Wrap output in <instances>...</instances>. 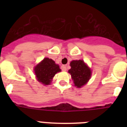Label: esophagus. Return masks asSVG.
I'll list each match as a JSON object with an SVG mask.
<instances>
[{
    "label": "esophagus",
    "instance_id": "1",
    "mask_svg": "<svg viewBox=\"0 0 127 127\" xmlns=\"http://www.w3.org/2000/svg\"><path fill=\"white\" fill-rule=\"evenodd\" d=\"M61 70L63 71H66V66L64 65H62L61 66Z\"/></svg>",
    "mask_w": 127,
    "mask_h": 127
}]
</instances>
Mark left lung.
<instances>
[{
  "label": "left lung",
  "mask_w": 127,
  "mask_h": 127,
  "mask_svg": "<svg viewBox=\"0 0 127 127\" xmlns=\"http://www.w3.org/2000/svg\"><path fill=\"white\" fill-rule=\"evenodd\" d=\"M70 65L71 68L68 70V72L71 74L74 86L77 88H81L90 78L92 75L90 68L82 60L72 61Z\"/></svg>",
  "instance_id": "1"
}]
</instances>
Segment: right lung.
Wrapping results in <instances>:
<instances>
[{"label": "right lung", "mask_w": 127, "mask_h": 127, "mask_svg": "<svg viewBox=\"0 0 127 127\" xmlns=\"http://www.w3.org/2000/svg\"><path fill=\"white\" fill-rule=\"evenodd\" d=\"M61 70L59 66L53 60L49 58H45L34 68L37 80L44 85L50 84L53 78Z\"/></svg>", "instance_id": "obj_1"}]
</instances>
